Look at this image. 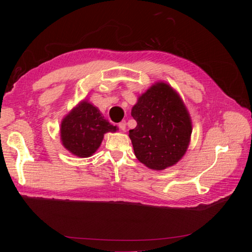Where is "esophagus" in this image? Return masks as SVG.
<instances>
[{"label":"esophagus","mask_w":252,"mask_h":252,"mask_svg":"<svg viewBox=\"0 0 252 252\" xmlns=\"http://www.w3.org/2000/svg\"><path fill=\"white\" fill-rule=\"evenodd\" d=\"M119 128L121 129V130L125 131V129H126V122H125V121H122L121 123H119Z\"/></svg>","instance_id":"34e87169"}]
</instances>
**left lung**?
Masks as SVG:
<instances>
[{"instance_id": "obj_1", "label": "left lung", "mask_w": 252, "mask_h": 252, "mask_svg": "<svg viewBox=\"0 0 252 252\" xmlns=\"http://www.w3.org/2000/svg\"><path fill=\"white\" fill-rule=\"evenodd\" d=\"M136 127L129 130L136 158L148 168L163 170L186 154L192 123L179 94L164 82L154 84L131 109Z\"/></svg>"}]
</instances>
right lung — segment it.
Wrapping results in <instances>:
<instances>
[{
    "label": "right lung",
    "mask_w": 252,
    "mask_h": 252,
    "mask_svg": "<svg viewBox=\"0 0 252 252\" xmlns=\"http://www.w3.org/2000/svg\"><path fill=\"white\" fill-rule=\"evenodd\" d=\"M117 130L95 106L84 100L63 119L60 133L63 146L70 154L89 158L100 147L105 133Z\"/></svg>",
    "instance_id": "add662e5"
}]
</instances>
